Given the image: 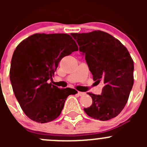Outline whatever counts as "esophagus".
<instances>
[{
    "instance_id": "obj_1",
    "label": "esophagus",
    "mask_w": 147,
    "mask_h": 147,
    "mask_svg": "<svg viewBox=\"0 0 147 147\" xmlns=\"http://www.w3.org/2000/svg\"><path fill=\"white\" fill-rule=\"evenodd\" d=\"M78 95H79V96H84V95H85V93L82 92H78Z\"/></svg>"
}]
</instances>
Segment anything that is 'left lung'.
<instances>
[{"label":"left lung","instance_id":"1","mask_svg":"<svg viewBox=\"0 0 147 147\" xmlns=\"http://www.w3.org/2000/svg\"><path fill=\"white\" fill-rule=\"evenodd\" d=\"M97 84L102 82L101 94L88 93L92 104L84 111L95 119L106 121L124 109L134 84V62L127 49L107 32L95 30L71 33Z\"/></svg>","mask_w":147,"mask_h":147}]
</instances>
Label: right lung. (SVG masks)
I'll return each instance as SVG.
<instances>
[{"label": "right lung", "instance_id": "1", "mask_svg": "<svg viewBox=\"0 0 147 147\" xmlns=\"http://www.w3.org/2000/svg\"><path fill=\"white\" fill-rule=\"evenodd\" d=\"M78 50L72 37L63 33L34 34L17 46L10 80L20 107L30 119L39 123L55 119L67 97L78 93L75 89H60L47 82L62 58Z\"/></svg>", "mask_w": 147, "mask_h": 147}]
</instances>
